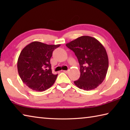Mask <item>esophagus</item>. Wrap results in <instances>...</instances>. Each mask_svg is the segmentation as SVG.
I'll list each match as a JSON object with an SVG mask.
<instances>
[{
	"instance_id": "34e87169",
	"label": "esophagus",
	"mask_w": 130,
	"mask_h": 130,
	"mask_svg": "<svg viewBox=\"0 0 130 130\" xmlns=\"http://www.w3.org/2000/svg\"><path fill=\"white\" fill-rule=\"evenodd\" d=\"M64 73H68V72H69V70H63V71Z\"/></svg>"
}]
</instances>
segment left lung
Wrapping results in <instances>:
<instances>
[{
    "label": "left lung",
    "mask_w": 130,
    "mask_h": 130,
    "mask_svg": "<svg viewBox=\"0 0 130 130\" xmlns=\"http://www.w3.org/2000/svg\"><path fill=\"white\" fill-rule=\"evenodd\" d=\"M73 51L80 66V77L74 83L80 89L90 91L104 80L108 68L106 50L93 37L84 36L66 44Z\"/></svg>",
    "instance_id": "8db88e82"
}]
</instances>
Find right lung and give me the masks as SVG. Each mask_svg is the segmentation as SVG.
Instances as JSON below:
<instances>
[{
  "instance_id": "right-lung-1",
  "label": "right lung",
  "mask_w": 130,
  "mask_h": 130,
  "mask_svg": "<svg viewBox=\"0 0 130 130\" xmlns=\"http://www.w3.org/2000/svg\"><path fill=\"white\" fill-rule=\"evenodd\" d=\"M60 45L34 41L22 50L18 60V71L28 88L42 92L53 85L58 74L52 73L50 61L53 50Z\"/></svg>"
}]
</instances>
